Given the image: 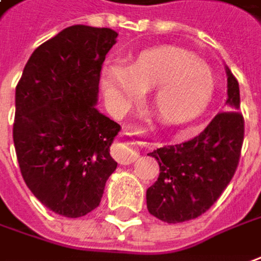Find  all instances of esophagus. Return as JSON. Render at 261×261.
I'll return each instance as SVG.
<instances>
[{
    "label": "esophagus",
    "instance_id": "34e87169",
    "mask_svg": "<svg viewBox=\"0 0 261 261\" xmlns=\"http://www.w3.org/2000/svg\"><path fill=\"white\" fill-rule=\"evenodd\" d=\"M134 134H137V133L133 130L124 131V136H134ZM134 144H136V143L128 142V140L117 142L114 144V149H112V156H114L121 165L133 164V162L139 158V152L134 149Z\"/></svg>",
    "mask_w": 261,
    "mask_h": 261
}]
</instances>
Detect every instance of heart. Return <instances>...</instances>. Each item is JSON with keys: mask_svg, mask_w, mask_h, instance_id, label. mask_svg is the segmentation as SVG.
I'll use <instances>...</instances> for the list:
<instances>
[{"mask_svg": "<svg viewBox=\"0 0 261 261\" xmlns=\"http://www.w3.org/2000/svg\"><path fill=\"white\" fill-rule=\"evenodd\" d=\"M102 87L109 100L125 108L153 89L152 107L161 121L187 124L200 117L216 90V77L209 65L191 52L175 46H159L140 52L127 67H105Z\"/></svg>", "mask_w": 261, "mask_h": 261, "instance_id": "b5f03b06", "label": "heart"}]
</instances>
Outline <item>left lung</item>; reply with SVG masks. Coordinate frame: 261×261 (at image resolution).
I'll use <instances>...</instances> for the list:
<instances>
[{
    "label": "left lung",
    "mask_w": 261,
    "mask_h": 261,
    "mask_svg": "<svg viewBox=\"0 0 261 261\" xmlns=\"http://www.w3.org/2000/svg\"><path fill=\"white\" fill-rule=\"evenodd\" d=\"M226 74L228 109L216 114L196 137L149 153L159 164V176L146 191L147 210L161 221L178 223L198 218L221 197L237 171L244 117L238 111V80L229 68Z\"/></svg>",
    "instance_id": "left-lung-1"
}]
</instances>
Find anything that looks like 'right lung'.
Segmentation results:
<instances>
[{"label":"right lung","mask_w":261,"mask_h":261,"mask_svg":"<svg viewBox=\"0 0 261 261\" xmlns=\"http://www.w3.org/2000/svg\"><path fill=\"white\" fill-rule=\"evenodd\" d=\"M118 33L75 24L38 46L16 87L13 140L23 179L57 215L96 209L117 169L119 124L96 109L100 71Z\"/></svg>","instance_id":"right-lung-1"}]
</instances>
